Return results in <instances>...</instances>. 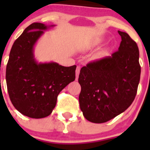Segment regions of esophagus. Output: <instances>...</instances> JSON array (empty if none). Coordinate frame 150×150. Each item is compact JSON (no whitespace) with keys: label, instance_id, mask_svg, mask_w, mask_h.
Listing matches in <instances>:
<instances>
[{"label":"esophagus","instance_id":"obj_1","mask_svg":"<svg viewBox=\"0 0 150 150\" xmlns=\"http://www.w3.org/2000/svg\"><path fill=\"white\" fill-rule=\"evenodd\" d=\"M80 73V67L79 66H77L76 69V79L77 80L78 77H79V74Z\"/></svg>","mask_w":150,"mask_h":150}]
</instances>
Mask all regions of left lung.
Wrapping results in <instances>:
<instances>
[{"label": "left lung", "mask_w": 150, "mask_h": 150, "mask_svg": "<svg viewBox=\"0 0 150 150\" xmlns=\"http://www.w3.org/2000/svg\"><path fill=\"white\" fill-rule=\"evenodd\" d=\"M111 56L83 67L79 75V107L91 122L104 123L124 112L136 96L140 77L139 50L127 33Z\"/></svg>", "instance_id": "8db88e82"}]
</instances>
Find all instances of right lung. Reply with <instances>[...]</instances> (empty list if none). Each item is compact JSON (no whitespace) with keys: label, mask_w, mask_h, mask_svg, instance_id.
I'll use <instances>...</instances> for the list:
<instances>
[{"label":"right lung","mask_w":150,"mask_h":150,"mask_svg":"<svg viewBox=\"0 0 150 150\" xmlns=\"http://www.w3.org/2000/svg\"><path fill=\"white\" fill-rule=\"evenodd\" d=\"M55 25L35 22L13 43L6 69L7 91L16 109L24 116L40 119L51 114L60 91L75 80L76 65L38 63L34 55L37 41Z\"/></svg>","instance_id":"add662e5"}]
</instances>
